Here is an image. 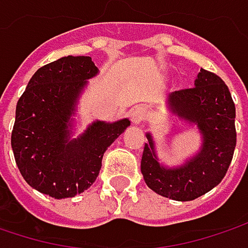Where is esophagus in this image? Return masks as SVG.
Masks as SVG:
<instances>
[{
    "label": "esophagus",
    "mask_w": 248,
    "mask_h": 248,
    "mask_svg": "<svg viewBox=\"0 0 248 248\" xmlns=\"http://www.w3.org/2000/svg\"><path fill=\"white\" fill-rule=\"evenodd\" d=\"M146 115H147V110L144 109L143 107H136V108L130 110V119H132L133 124H140L146 118Z\"/></svg>",
    "instance_id": "1"
}]
</instances>
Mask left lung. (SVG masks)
<instances>
[{
    "instance_id": "obj_1",
    "label": "left lung",
    "mask_w": 248,
    "mask_h": 248,
    "mask_svg": "<svg viewBox=\"0 0 248 248\" xmlns=\"http://www.w3.org/2000/svg\"><path fill=\"white\" fill-rule=\"evenodd\" d=\"M170 107L178 116L198 124L203 144L197 157L180 168L168 170L158 164L153 139L141 155L140 170L149 188L174 201H194L209 192L223 180L236 147V107L223 80L201 68L195 87L170 95Z\"/></svg>"
}]
</instances>
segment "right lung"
<instances>
[{
	"label": "right lung",
	"instance_id": "add662e5",
	"mask_svg": "<svg viewBox=\"0 0 248 248\" xmlns=\"http://www.w3.org/2000/svg\"><path fill=\"white\" fill-rule=\"evenodd\" d=\"M98 68L88 56H67L40 67L18 99L11 146L23 180L54 199L90 188L105 150L130 124L95 122L68 140L67 124L76 101Z\"/></svg>",
	"mask_w": 248,
	"mask_h": 248
}]
</instances>
